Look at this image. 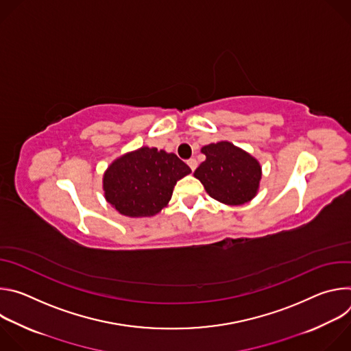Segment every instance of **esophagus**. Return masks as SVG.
Wrapping results in <instances>:
<instances>
[{
    "label": "esophagus",
    "mask_w": 351,
    "mask_h": 351,
    "mask_svg": "<svg viewBox=\"0 0 351 351\" xmlns=\"http://www.w3.org/2000/svg\"><path fill=\"white\" fill-rule=\"evenodd\" d=\"M187 165H189V167H190V169H191V171H194V169H195V168H197V165H198V164H197V161H195V158H190V160H189V161H187Z\"/></svg>",
    "instance_id": "esophagus-1"
}]
</instances>
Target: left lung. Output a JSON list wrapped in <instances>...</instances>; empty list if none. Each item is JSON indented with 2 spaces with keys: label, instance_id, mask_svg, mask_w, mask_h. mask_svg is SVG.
Here are the masks:
<instances>
[{
  "label": "left lung",
  "instance_id": "1",
  "mask_svg": "<svg viewBox=\"0 0 351 351\" xmlns=\"http://www.w3.org/2000/svg\"><path fill=\"white\" fill-rule=\"evenodd\" d=\"M206 161L194 171L207 193L221 203L240 206L250 202L258 190L261 167L257 160L229 141L202 148Z\"/></svg>",
  "mask_w": 351,
  "mask_h": 351
}]
</instances>
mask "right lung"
<instances>
[{
    "label": "right lung",
    "instance_id": "right-lung-1",
    "mask_svg": "<svg viewBox=\"0 0 351 351\" xmlns=\"http://www.w3.org/2000/svg\"><path fill=\"white\" fill-rule=\"evenodd\" d=\"M190 172L178 156L141 147L118 158L107 169L106 198L123 215L152 217L168 204L176 182Z\"/></svg>",
    "mask_w": 351,
    "mask_h": 351
}]
</instances>
